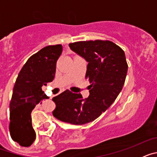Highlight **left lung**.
I'll use <instances>...</instances> for the list:
<instances>
[{
  "label": "left lung",
  "instance_id": "1",
  "mask_svg": "<svg viewBox=\"0 0 157 157\" xmlns=\"http://www.w3.org/2000/svg\"><path fill=\"white\" fill-rule=\"evenodd\" d=\"M69 47L88 62L86 78L90 85V95L65 90L52 98L56 109L52 115L60 121L75 125L90 123L116 101L127 73L124 51L110 41H85L70 43Z\"/></svg>",
  "mask_w": 157,
  "mask_h": 157
}]
</instances>
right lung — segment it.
<instances>
[{"label":"right lung","mask_w":157,"mask_h":157,"mask_svg":"<svg viewBox=\"0 0 157 157\" xmlns=\"http://www.w3.org/2000/svg\"><path fill=\"white\" fill-rule=\"evenodd\" d=\"M62 50L61 45L41 48L29 58L18 75L9 105V130L12 140L21 146L29 147L35 140L30 114L37 104L48 98L41 86L54 79Z\"/></svg>","instance_id":"obj_1"}]
</instances>
